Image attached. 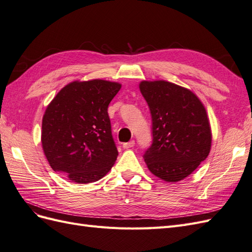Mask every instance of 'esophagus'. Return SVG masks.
<instances>
[{"label":"esophagus","mask_w":252,"mask_h":252,"mask_svg":"<svg viewBox=\"0 0 252 252\" xmlns=\"http://www.w3.org/2000/svg\"><path fill=\"white\" fill-rule=\"evenodd\" d=\"M134 146V141H130V142H128V143H124L123 144V147L125 148V149H128V148H132Z\"/></svg>","instance_id":"1"}]
</instances>
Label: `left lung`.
<instances>
[{"instance_id": "left-lung-1", "label": "left lung", "mask_w": 252, "mask_h": 252, "mask_svg": "<svg viewBox=\"0 0 252 252\" xmlns=\"http://www.w3.org/2000/svg\"><path fill=\"white\" fill-rule=\"evenodd\" d=\"M139 87L149 106L154 136L145 163L165 182L184 180L210 152L212 134L205 106L191 90L164 80L142 81Z\"/></svg>"}]
</instances>
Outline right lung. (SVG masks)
Masks as SVG:
<instances>
[{
  "label": "right lung",
  "instance_id": "add662e5",
  "mask_svg": "<svg viewBox=\"0 0 252 252\" xmlns=\"http://www.w3.org/2000/svg\"><path fill=\"white\" fill-rule=\"evenodd\" d=\"M122 85L106 80L73 81L48 104L42 121V147L51 168L71 182L88 184L116 163L108 105Z\"/></svg>",
  "mask_w": 252,
  "mask_h": 252
}]
</instances>
